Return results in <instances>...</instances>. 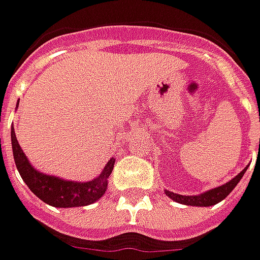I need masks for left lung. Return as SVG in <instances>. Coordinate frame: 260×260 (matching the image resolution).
<instances>
[{
	"mask_svg": "<svg viewBox=\"0 0 260 260\" xmlns=\"http://www.w3.org/2000/svg\"><path fill=\"white\" fill-rule=\"evenodd\" d=\"M248 168H245L242 171L241 174L236 175L232 181H229L225 185L222 186H218L215 189L208 190L205 193H201V195H195V197H183V195H178V193H174V192H169V190H165L167 195L171 199H174L176 202L183 205H192V206H211V205H216L220 201H223L225 198L234 190V188L238 185V182L241 181L243 174L246 172Z\"/></svg>",
	"mask_w": 260,
	"mask_h": 260,
	"instance_id": "8db88e82",
	"label": "left lung"
}]
</instances>
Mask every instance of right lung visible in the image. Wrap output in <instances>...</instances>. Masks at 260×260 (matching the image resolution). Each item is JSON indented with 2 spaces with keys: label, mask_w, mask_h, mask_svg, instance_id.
Returning <instances> with one entry per match:
<instances>
[{
  "label": "right lung",
  "mask_w": 260,
  "mask_h": 260,
  "mask_svg": "<svg viewBox=\"0 0 260 260\" xmlns=\"http://www.w3.org/2000/svg\"><path fill=\"white\" fill-rule=\"evenodd\" d=\"M12 153L15 165L21 178L24 179L28 188L45 204L55 208H74V206H86L96 202L107 190L108 178L114 169L115 159H111L107 164L104 172L91 182H72L63 181L55 176L40 174L35 171L26 156L19 148L14 128H11Z\"/></svg>",
  "instance_id": "1"
}]
</instances>
